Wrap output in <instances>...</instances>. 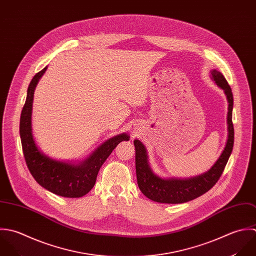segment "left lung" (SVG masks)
<instances>
[{
    "instance_id": "8db88e82",
    "label": "left lung",
    "mask_w": 256,
    "mask_h": 256,
    "mask_svg": "<svg viewBox=\"0 0 256 256\" xmlns=\"http://www.w3.org/2000/svg\"><path fill=\"white\" fill-rule=\"evenodd\" d=\"M212 78L222 89L224 90L228 101V138L224 152L218 160L206 172L186 178H161L156 176L148 164V157L146 148L141 141L135 140V163L137 182L140 190L150 200L163 202V204H182L194 200L210 190L218 180L228 158L232 154L234 142V129L232 124V108H234V95L232 88L228 86L226 80L218 70H212Z\"/></svg>"
}]
</instances>
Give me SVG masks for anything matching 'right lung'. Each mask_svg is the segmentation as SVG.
Wrapping results in <instances>:
<instances>
[{
    "mask_svg": "<svg viewBox=\"0 0 256 256\" xmlns=\"http://www.w3.org/2000/svg\"><path fill=\"white\" fill-rule=\"evenodd\" d=\"M48 66L32 80L20 119V135L26 166L34 180L48 190L66 198H80L86 194L96 182L100 167L121 141H128L123 133L102 144L87 160L80 165L58 162L44 155L36 147L32 133V108L34 88Z\"/></svg>",
    "mask_w": 256,
    "mask_h": 256,
    "instance_id": "add662e5",
    "label": "right lung"
}]
</instances>
